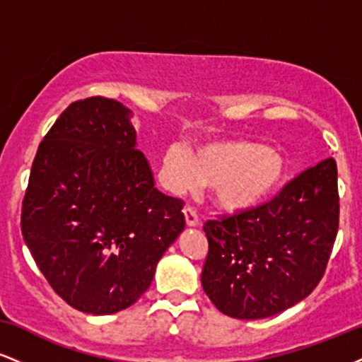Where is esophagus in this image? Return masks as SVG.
Instances as JSON below:
<instances>
[{
  "label": "esophagus",
  "mask_w": 362,
  "mask_h": 362,
  "mask_svg": "<svg viewBox=\"0 0 362 362\" xmlns=\"http://www.w3.org/2000/svg\"><path fill=\"white\" fill-rule=\"evenodd\" d=\"M184 214H185V221H187V224H189V226H197V224L201 223L197 211H195L194 207L187 206L184 209Z\"/></svg>",
  "instance_id": "obj_1"
}]
</instances>
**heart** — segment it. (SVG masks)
I'll use <instances>...</instances> for the list:
<instances>
[{
    "mask_svg": "<svg viewBox=\"0 0 362 362\" xmlns=\"http://www.w3.org/2000/svg\"><path fill=\"white\" fill-rule=\"evenodd\" d=\"M165 172L178 192L199 184L214 187V202L224 213H245L274 197L288 178L279 153L250 139L209 143L187 155L172 146L163 155Z\"/></svg>",
    "mask_w": 362,
    "mask_h": 362,
    "instance_id": "1",
    "label": "heart"
}]
</instances>
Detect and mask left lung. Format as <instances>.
<instances>
[{
    "label": "left lung",
    "instance_id": "1",
    "mask_svg": "<svg viewBox=\"0 0 362 362\" xmlns=\"http://www.w3.org/2000/svg\"><path fill=\"white\" fill-rule=\"evenodd\" d=\"M337 163L325 158L271 201L204 223L202 288L228 317L267 318L313 293L339 231Z\"/></svg>",
    "mask_w": 362,
    "mask_h": 362
}]
</instances>
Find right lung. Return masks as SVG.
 <instances>
[{
	"label": "right lung",
	"mask_w": 362,
	"mask_h": 362,
	"mask_svg": "<svg viewBox=\"0 0 362 362\" xmlns=\"http://www.w3.org/2000/svg\"><path fill=\"white\" fill-rule=\"evenodd\" d=\"M184 206L155 187L126 107L90 97L73 102L39 144L20 224L57 296L109 315L149 288L185 228Z\"/></svg>",
	"instance_id": "add662e5"
}]
</instances>
